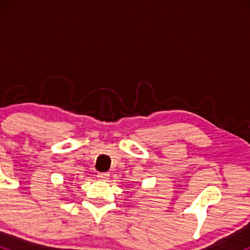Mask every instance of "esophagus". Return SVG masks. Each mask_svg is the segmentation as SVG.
<instances>
[{
	"instance_id": "obj_1",
	"label": "esophagus",
	"mask_w": 250,
	"mask_h": 250,
	"mask_svg": "<svg viewBox=\"0 0 250 250\" xmlns=\"http://www.w3.org/2000/svg\"><path fill=\"white\" fill-rule=\"evenodd\" d=\"M97 177L101 181H108L109 180V174L108 173H99L97 174Z\"/></svg>"
}]
</instances>
